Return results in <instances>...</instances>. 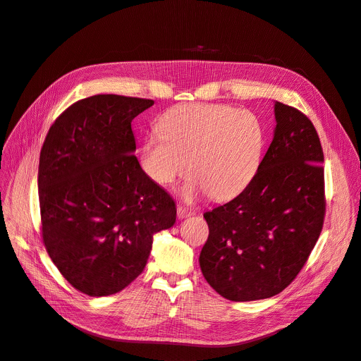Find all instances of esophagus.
Returning <instances> with one entry per match:
<instances>
[{"instance_id":"esophagus-1","label":"esophagus","mask_w":361,"mask_h":361,"mask_svg":"<svg viewBox=\"0 0 361 361\" xmlns=\"http://www.w3.org/2000/svg\"><path fill=\"white\" fill-rule=\"evenodd\" d=\"M195 212L192 211V209H187V207H183V206H178V209H177V216H178V219H184V218H187V216H192Z\"/></svg>"}]
</instances>
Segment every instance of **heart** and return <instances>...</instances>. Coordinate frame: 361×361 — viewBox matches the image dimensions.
<instances>
[{
  "instance_id": "heart-1",
  "label": "heart",
  "mask_w": 361,
  "mask_h": 361,
  "mask_svg": "<svg viewBox=\"0 0 361 361\" xmlns=\"http://www.w3.org/2000/svg\"><path fill=\"white\" fill-rule=\"evenodd\" d=\"M159 133L140 147V164L159 185L174 184L190 169L185 195L216 200L238 196L256 177L264 149L260 120L247 109L184 104L159 118ZM189 161H187L186 159Z\"/></svg>"
}]
</instances>
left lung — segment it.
Masks as SVG:
<instances>
[{"label":"left lung","instance_id":"8db88e82","mask_svg":"<svg viewBox=\"0 0 361 361\" xmlns=\"http://www.w3.org/2000/svg\"><path fill=\"white\" fill-rule=\"evenodd\" d=\"M274 111V139L253 181L203 214L209 237L200 269L231 301L269 298L287 288L324 226V150L316 128L293 106L276 101Z\"/></svg>","mask_w":361,"mask_h":361}]
</instances>
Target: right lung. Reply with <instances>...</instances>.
<instances>
[{
    "label": "right lung",
    "mask_w": 361,
    "mask_h": 361,
    "mask_svg": "<svg viewBox=\"0 0 361 361\" xmlns=\"http://www.w3.org/2000/svg\"><path fill=\"white\" fill-rule=\"evenodd\" d=\"M152 99L94 94L51 126L37 171L42 237L54 264L90 297L126 288L145 269L176 203L142 169L131 121Z\"/></svg>",
    "instance_id": "right-lung-1"
}]
</instances>
